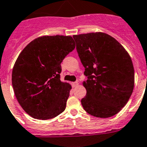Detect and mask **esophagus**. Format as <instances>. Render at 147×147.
I'll return each mask as SVG.
<instances>
[{"label": "esophagus", "instance_id": "esophagus-1", "mask_svg": "<svg viewBox=\"0 0 147 147\" xmlns=\"http://www.w3.org/2000/svg\"><path fill=\"white\" fill-rule=\"evenodd\" d=\"M78 85H79L78 82H72V87H73V88H75V87L78 86Z\"/></svg>", "mask_w": 147, "mask_h": 147}]
</instances>
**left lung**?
Instances as JSON below:
<instances>
[{
  "label": "left lung",
  "instance_id": "8db88e82",
  "mask_svg": "<svg viewBox=\"0 0 147 147\" xmlns=\"http://www.w3.org/2000/svg\"><path fill=\"white\" fill-rule=\"evenodd\" d=\"M87 80L84 110L98 118H109L127 103L134 87L131 59L111 36L102 32L74 35Z\"/></svg>",
  "mask_w": 147,
  "mask_h": 147
}]
</instances>
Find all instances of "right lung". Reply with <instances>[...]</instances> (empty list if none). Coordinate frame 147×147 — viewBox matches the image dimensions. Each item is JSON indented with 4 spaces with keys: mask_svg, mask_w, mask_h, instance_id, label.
Listing matches in <instances>:
<instances>
[{
    "mask_svg": "<svg viewBox=\"0 0 147 147\" xmlns=\"http://www.w3.org/2000/svg\"><path fill=\"white\" fill-rule=\"evenodd\" d=\"M70 36H44L20 53L12 71V85L23 109L34 119L47 120L66 108L71 85L61 82V63L74 50Z\"/></svg>",
    "mask_w": 147,
    "mask_h": 147,
    "instance_id": "add662e5",
    "label": "right lung"
}]
</instances>
